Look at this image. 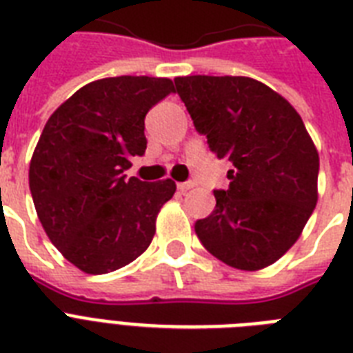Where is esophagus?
Masks as SVG:
<instances>
[{"label":"esophagus","instance_id":"obj_1","mask_svg":"<svg viewBox=\"0 0 353 353\" xmlns=\"http://www.w3.org/2000/svg\"><path fill=\"white\" fill-rule=\"evenodd\" d=\"M177 188L181 190V192H187L190 188H194V183L192 181H185V183H177Z\"/></svg>","mask_w":353,"mask_h":353}]
</instances>
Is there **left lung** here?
Wrapping results in <instances>:
<instances>
[{"instance_id": "left-lung-1", "label": "left lung", "mask_w": 353, "mask_h": 353, "mask_svg": "<svg viewBox=\"0 0 353 353\" xmlns=\"http://www.w3.org/2000/svg\"><path fill=\"white\" fill-rule=\"evenodd\" d=\"M177 95L198 133L232 170L214 190L212 214L196 234L227 265L256 271L301 236L317 205L319 154L295 108L249 77H179Z\"/></svg>"}]
</instances>
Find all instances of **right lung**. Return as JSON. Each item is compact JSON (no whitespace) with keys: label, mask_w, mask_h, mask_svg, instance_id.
Masks as SVG:
<instances>
[{"label":"right lung","mask_w":353,"mask_h":353,"mask_svg":"<svg viewBox=\"0 0 353 353\" xmlns=\"http://www.w3.org/2000/svg\"><path fill=\"white\" fill-rule=\"evenodd\" d=\"M154 77H112L80 88L52 113L30 159L29 187L49 240L90 274L124 268L148 249L172 179H128L146 150L144 117L174 93Z\"/></svg>","instance_id":"add662e5"}]
</instances>
